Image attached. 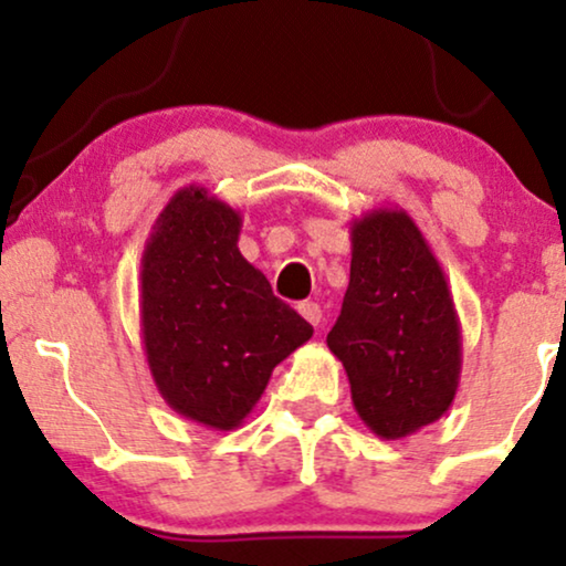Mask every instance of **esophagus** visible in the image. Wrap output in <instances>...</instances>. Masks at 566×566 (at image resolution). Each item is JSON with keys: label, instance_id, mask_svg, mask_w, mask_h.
Wrapping results in <instances>:
<instances>
[{"label": "esophagus", "instance_id": "34e87169", "mask_svg": "<svg viewBox=\"0 0 566 566\" xmlns=\"http://www.w3.org/2000/svg\"><path fill=\"white\" fill-rule=\"evenodd\" d=\"M297 311H301V316L308 324H314V327H319L322 324V308H319V303H314V301H303L301 305H297Z\"/></svg>", "mask_w": 566, "mask_h": 566}]
</instances>
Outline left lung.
<instances>
[{
  "label": "left lung",
  "instance_id": "1",
  "mask_svg": "<svg viewBox=\"0 0 566 566\" xmlns=\"http://www.w3.org/2000/svg\"><path fill=\"white\" fill-rule=\"evenodd\" d=\"M327 346L375 437L405 439L450 409L463 367L460 319L437 255L401 207L350 223V279Z\"/></svg>",
  "mask_w": 566,
  "mask_h": 566
}]
</instances>
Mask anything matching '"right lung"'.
Returning <instances> with one entry per match:
<instances>
[{
	"instance_id": "right-lung-1",
	"label": "right lung",
	"mask_w": 566,
	"mask_h": 566,
	"mask_svg": "<svg viewBox=\"0 0 566 566\" xmlns=\"http://www.w3.org/2000/svg\"><path fill=\"white\" fill-rule=\"evenodd\" d=\"M242 212L205 186L172 193L140 258V337L161 399L186 420L233 431L271 373L314 327L239 252Z\"/></svg>"
}]
</instances>
